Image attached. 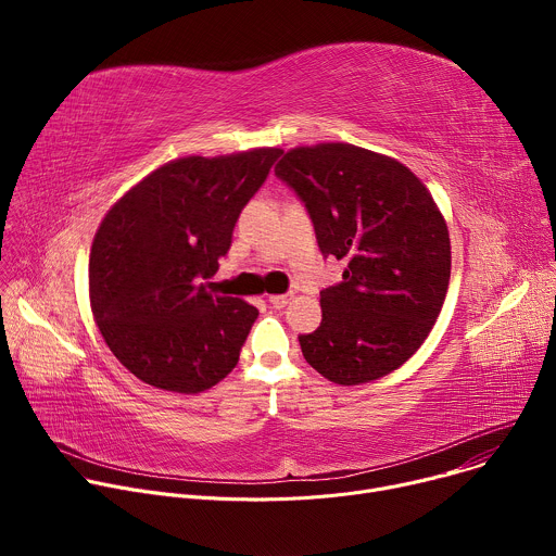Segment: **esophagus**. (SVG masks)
<instances>
[{
	"label": "esophagus",
	"instance_id": "34e87169",
	"mask_svg": "<svg viewBox=\"0 0 556 556\" xmlns=\"http://www.w3.org/2000/svg\"><path fill=\"white\" fill-rule=\"evenodd\" d=\"M290 296H292V294H270V296H268V301H270V305H273V307L281 309V307H286V305L290 303Z\"/></svg>",
	"mask_w": 556,
	"mask_h": 556
}]
</instances>
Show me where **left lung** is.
I'll use <instances>...</instances> for the list:
<instances>
[{
  "label": "left lung",
  "mask_w": 556,
  "mask_h": 556,
  "mask_svg": "<svg viewBox=\"0 0 556 556\" xmlns=\"http://www.w3.org/2000/svg\"><path fill=\"white\" fill-rule=\"evenodd\" d=\"M275 176L305 204L324 257L348 264L321 290V326L299 337L303 358L337 384L399 369L435 326L451 279L431 193L399 161L348 142L290 149Z\"/></svg>",
  "instance_id": "8db88e82"
}]
</instances>
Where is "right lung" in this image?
<instances>
[{"label":"right lung","mask_w":556,"mask_h":556,"mask_svg":"<svg viewBox=\"0 0 556 556\" xmlns=\"http://www.w3.org/2000/svg\"><path fill=\"white\" fill-rule=\"evenodd\" d=\"M283 151L277 147L163 165L101 222L90 253V301L112 354L142 382L200 393L226 378L260 309L213 296L206 279L232 228Z\"/></svg>","instance_id":"1"}]
</instances>
